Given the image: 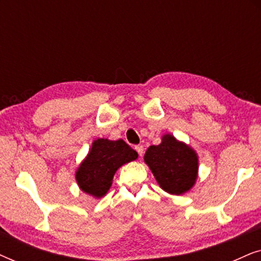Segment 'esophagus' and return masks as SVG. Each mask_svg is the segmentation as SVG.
I'll list each match as a JSON object with an SVG mask.
<instances>
[{
	"instance_id": "34e87169",
	"label": "esophagus",
	"mask_w": 261,
	"mask_h": 261,
	"mask_svg": "<svg viewBox=\"0 0 261 261\" xmlns=\"http://www.w3.org/2000/svg\"><path fill=\"white\" fill-rule=\"evenodd\" d=\"M135 151H137L139 153V155H142L144 154V146L142 145H137L135 146Z\"/></svg>"
}]
</instances>
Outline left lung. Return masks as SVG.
I'll use <instances>...</instances> for the list:
<instances>
[{"label":"left lung","instance_id":"obj_1","mask_svg":"<svg viewBox=\"0 0 261 261\" xmlns=\"http://www.w3.org/2000/svg\"><path fill=\"white\" fill-rule=\"evenodd\" d=\"M144 160L156 183L167 194L179 196L195 187L198 178L197 153L172 134H164L159 145L149 146Z\"/></svg>","mask_w":261,"mask_h":261}]
</instances>
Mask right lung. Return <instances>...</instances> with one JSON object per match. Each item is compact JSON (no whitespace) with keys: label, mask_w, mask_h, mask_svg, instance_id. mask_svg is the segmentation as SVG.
Wrapping results in <instances>:
<instances>
[{"label":"right lung","mask_w":261,"mask_h":261,"mask_svg":"<svg viewBox=\"0 0 261 261\" xmlns=\"http://www.w3.org/2000/svg\"><path fill=\"white\" fill-rule=\"evenodd\" d=\"M135 159L138 153L122 139H96L74 173L78 187L94 198H102L112 187L116 171Z\"/></svg>","instance_id":"add662e5"}]
</instances>
